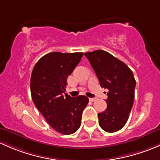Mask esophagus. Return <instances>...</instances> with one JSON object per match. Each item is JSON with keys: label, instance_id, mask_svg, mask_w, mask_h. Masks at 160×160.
Masks as SVG:
<instances>
[{"label": "esophagus", "instance_id": "obj_1", "mask_svg": "<svg viewBox=\"0 0 160 160\" xmlns=\"http://www.w3.org/2000/svg\"><path fill=\"white\" fill-rule=\"evenodd\" d=\"M95 100H96V98H89V101L90 102H95Z\"/></svg>", "mask_w": 160, "mask_h": 160}]
</instances>
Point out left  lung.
<instances>
[{
	"instance_id": "left-lung-1",
	"label": "left lung",
	"mask_w": 160,
	"mask_h": 160,
	"mask_svg": "<svg viewBox=\"0 0 160 160\" xmlns=\"http://www.w3.org/2000/svg\"><path fill=\"white\" fill-rule=\"evenodd\" d=\"M102 88H107V108L98 114V123L108 132L118 131L126 125L133 105L136 80L129 67L103 50L85 53Z\"/></svg>"
}]
</instances>
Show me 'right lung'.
I'll return each mask as SVG.
<instances>
[{
	"mask_svg": "<svg viewBox=\"0 0 160 160\" xmlns=\"http://www.w3.org/2000/svg\"><path fill=\"white\" fill-rule=\"evenodd\" d=\"M83 53L51 52L41 58L33 68L31 94L33 102L56 132H75L81 126L82 112L88 103L85 95H63L67 78L80 62Z\"/></svg>",
	"mask_w": 160,
	"mask_h": 160,
	"instance_id": "add662e5",
	"label": "right lung"
}]
</instances>
